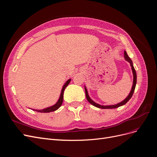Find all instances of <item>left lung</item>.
Masks as SVG:
<instances>
[{"instance_id":"1","label":"left lung","mask_w":157,"mask_h":157,"mask_svg":"<svg viewBox=\"0 0 157 157\" xmlns=\"http://www.w3.org/2000/svg\"><path fill=\"white\" fill-rule=\"evenodd\" d=\"M124 58L125 59L128 61L130 63V65L132 67V72H133V75H134V81H133V85H132V88L131 90V92L128 95V96L124 99V101H122V102L116 104V105H106V106H104V105H99V104L95 103L94 101H93L90 98L89 96H88V94L87 92V90L86 88L84 87L85 88V92H86V99L88 101V102H90V103L92 104V105L98 107V108H101V109H115V108H117L118 107H121L123 105H124L126 104L128 101L130 100V99L132 98V96H133V94H134V92L135 90V88H136V82H137V75H136V70L134 67V66H133V63H132V61L131 60V59L128 57L127 53L126 52V51H124Z\"/></svg>"}]
</instances>
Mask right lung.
<instances>
[{"mask_svg":"<svg viewBox=\"0 0 157 157\" xmlns=\"http://www.w3.org/2000/svg\"><path fill=\"white\" fill-rule=\"evenodd\" d=\"M71 81V79H69L67 82H65V84H64V86H63L62 90H61V95H60V97L59 98V100L54 105L48 107V108H46L44 109H42V110H35V109H33V110L36 111L37 112H40V113H50V112H52V111H55L57 109H58L61 105V104L63 103V92L65 89V88L68 86V84H69Z\"/></svg>","mask_w":157,"mask_h":157,"instance_id":"obj_1","label":"right lung"}]
</instances>
